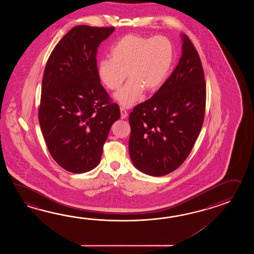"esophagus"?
Wrapping results in <instances>:
<instances>
[{
	"label": "esophagus",
	"mask_w": 254,
	"mask_h": 254,
	"mask_svg": "<svg viewBox=\"0 0 254 254\" xmlns=\"http://www.w3.org/2000/svg\"><path fill=\"white\" fill-rule=\"evenodd\" d=\"M120 111H121V118H122V119H125V118L128 116L127 111H126L125 108H121L120 109Z\"/></svg>",
	"instance_id": "34e87169"
}]
</instances>
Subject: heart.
<instances>
[{
    "label": "heart",
    "instance_id": "b5f03b06",
    "mask_svg": "<svg viewBox=\"0 0 254 254\" xmlns=\"http://www.w3.org/2000/svg\"><path fill=\"white\" fill-rule=\"evenodd\" d=\"M173 62L169 39L128 34L111 49V59L98 62L96 71L99 80L112 91L119 89L128 73L129 81L114 94V100L129 108L140 101L144 90L155 92L162 86Z\"/></svg>",
    "mask_w": 254,
    "mask_h": 254
}]
</instances>
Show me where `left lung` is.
I'll use <instances>...</instances> for the list:
<instances>
[{"instance_id": "8db88e82", "label": "left lung", "mask_w": 254, "mask_h": 254, "mask_svg": "<svg viewBox=\"0 0 254 254\" xmlns=\"http://www.w3.org/2000/svg\"><path fill=\"white\" fill-rule=\"evenodd\" d=\"M181 38L182 56L173 73L129 114L130 160L151 176L172 173L186 160L204 119L206 84L200 57L186 35Z\"/></svg>"}]
</instances>
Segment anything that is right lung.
Segmentation results:
<instances>
[{
    "mask_svg": "<svg viewBox=\"0 0 254 254\" xmlns=\"http://www.w3.org/2000/svg\"><path fill=\"white\" fill-rule=\"evenodd\" d=\"M114 27L79 25L57 43L45 66L39 108L43 138L54 161L73 173L101 161L110 129L120 119L97 76L98 47Z\"/></svg>",
    "mask_w": 254,
    "mask_h": 254,
    "instance_id": "1",
    "label": "right lung"
}]
</instances>
